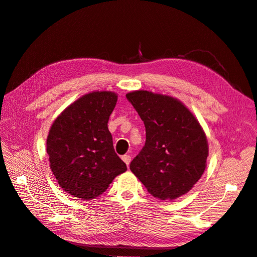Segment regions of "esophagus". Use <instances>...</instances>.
<instances>
[{"label":"esophagus","mask_w":257,"mask_h":257,"mask_svg":"<svg viewBox=\"0 0 257 257\" xmlns=\"http://www.w3.org/2000/svg\"><path fill=\"white\" fill-rule=\"evenodd\" d=\"M122 160H123V162H124V163H125L126 166L128 167L130 163H131V157H130V155H123V157H122Z\"/></svg>","instance_id":"esophagus-1"}]
</instances>
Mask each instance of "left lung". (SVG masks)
<instances>
[{"mask_svg":"<svg viewBox=\"0 0 257 257\" xmlns=\"http://www.w3.org/2000/svg\"><path fill=\"white\" fill-rule=\"evenodd\" d=\"M146 127V143L130 168L152 196L175 199L204 174L208 143L195 116L178 99L149 91L127 93Z\"/></svg>","mask_w":257,"mask_h":257,"instance_id":"1","label":"left lung"}]
</instances>
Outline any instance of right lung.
<instances>
[{
  "label": "right lung",
  "mask_w": 257,
  "mask_h": 257,
  "mask_svg": "<svg viewBox=\"0 0 257 257\" xmlns=\"http://www.w3.org/2000/svg\"><path fill=\"white\" fill-rule=\"evenodd\" d=\"M115 93L92 92L68 106L53 122L47 138L50 168L62 189L93 199L127 169L113 149L108 120Z\"/></svg>",
  "instance_id": "add662e5"
}]
</instances>
